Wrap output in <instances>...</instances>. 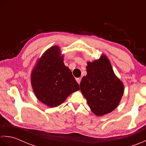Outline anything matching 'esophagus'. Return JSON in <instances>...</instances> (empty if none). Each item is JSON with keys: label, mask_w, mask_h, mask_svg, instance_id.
<instances>
[{"label": "esophagus", "mask_w": 146, "mask_h": 146, "mask_svg": "<svg viewBox=\"0 0 146 146\" xmlns=\"http://www.w3.org/2000/svg\"><path fill=\"white\" fill-rule=\"evenodd\" d=\"M81 78H76V81L77 82L78 84H80V82H81Z\"/></svg>", "instance_id": "obj_1"}]
</instances>
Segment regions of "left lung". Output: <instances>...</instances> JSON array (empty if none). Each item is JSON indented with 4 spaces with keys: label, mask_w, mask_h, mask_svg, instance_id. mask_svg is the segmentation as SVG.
Returning <instances> with one entry per match:
<instances>
[{
    "label": "left lung",
    "mask_w": 146,
    "mask_h": 146,
    "mask_svg": "<svg viewBox=\"0 0 146 146\" xmlns=\"http://www.w3.org/2000/svg\"><path fill=\"white\" fill-rule=\"evenodd\" d=\"M87 75L82 78L80 88L92 112L103 116L118 106L124 92V86L113 70L105 55L93 62H88Z\"/></svg>",
    "instance_id": "left-lung-1"
}]
</instances>
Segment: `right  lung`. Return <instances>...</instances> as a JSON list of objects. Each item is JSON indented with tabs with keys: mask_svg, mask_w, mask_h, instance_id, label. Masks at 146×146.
<instances>
[{
	"mask_svg": "<svg viewBox=\"0 0 146 146\" xmlns=\"http://www.w3.org/2000/svg\"><path fill=\"white\" fill-rule=\"evenodd\" d=\"M31 83L37 99L51 108L63 103L79 90L72 72L64 63L60 47L53 46L43 53L31 74Z\"/></svg>",
	"mask_w": 146,
	"mask_h": 146,
	"instance_id": "add662e5",
	"label": "right lung"
}]
</instances>
